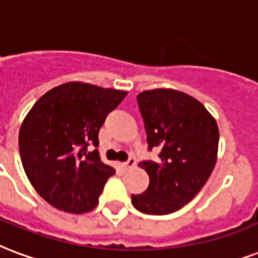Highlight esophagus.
Here are the masks:
<instances>
[{
  "mask_svg": "<svg viewBox=\"0 0 258 258\" xmlns=\"http://www.w3.org/2000/svg\"><path fill=\"white\" fill-rule=\"evenodd\" d=\"M135 164H137V162H135V158H130L128 161L123 162V164H121V166H123V169H124V170H128V169H133L134 166H135Z\"/></svg>",
  "mask_w": 258,
  "mask_h": 258,
  "instance_id": "esophagus-1",
  "label": "esophagus"
}]
</instances>
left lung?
Returning <instances> with one entry per match:
<instances>
[{"instance_id":"1","label":"left lung","mask_w":258,"mask_h":258,"mask_svg":"<svg viewBox=\"0 0 258 258\" xmlns=\"http://www.w3.org/2000/svg\"><path fill=\"white\" fill-rule=\"evenodd\" d=\"M137 98L149 150L160 154L157 161L139 164L150 182L131 202L145 214H172L189 203L211 176L218 158V124L203 104L180 90H145Z\"/></svg>"}]
</instances>
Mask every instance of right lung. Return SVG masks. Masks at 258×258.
Returning a JSON list of instances; mask_svg holds the SVG:
<instances>
[{
	"instance_id": "right-lung-1",
	"label": "right lung",
	"mask_w": 258,
	"mask_h": 258,
	"mask_svg": "<svg viewBox=\"0 0 258 258\" xmlns=\"http://www.w3.org/2000/svg\"><path fill=\"white\" fill-rule=\"evenodd\" d=\"M125 96L72 81L48 90L29 109L20 127V157L32 186L52 207L84 214L97 206L115 169L88 146H98L105 117Z\"/></svg>"
}]
</instances>
